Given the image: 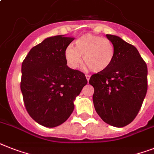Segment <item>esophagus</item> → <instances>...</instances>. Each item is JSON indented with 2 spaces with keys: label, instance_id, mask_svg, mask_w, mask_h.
<instances>
[{
  "label": "esophagus",
  "instance_id": "34e87169",
  "mask_svg": "<svg viewBox=\"0 0 154 154\" xmlns=\"http://www.w3.org/2000/svg\"><path fill=\"white\" fill-rule=\"evenodd\" d=\"M85 77H86V79H87V81H89V79H90V75H88V74H86L85 75Z\"/></svg>",
  "mask_w": 154,
  "mask_h": 154
}]
</instances>
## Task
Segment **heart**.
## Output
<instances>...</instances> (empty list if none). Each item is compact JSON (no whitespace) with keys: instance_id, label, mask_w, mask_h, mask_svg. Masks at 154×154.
<instances>
[{"instance_id":"heart-1","label":"heart","mask_w":154,"mask_h":154,"mask_svg":"<svg viewBox=\"0 0 154 154\" xmlns=\"http://www.w3.org/2000/svg\"><path fill=\"white\" fill-rule=\"evenodd\" d=\"M84 61L94 73H102L112 65L115 57V47L109 39L86 34L75 41V48L68 47L65 57L68 65L78 69Z\"/></svg>"}]
</instances>
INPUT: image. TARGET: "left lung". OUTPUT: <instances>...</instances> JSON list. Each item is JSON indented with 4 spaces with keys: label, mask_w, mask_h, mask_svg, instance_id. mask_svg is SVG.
<instances>
[{
    "label": "left lung",
    "mask_w": 154,
    "mask_h": 154,
    "mask_svg": "<svg viewBox=\"0 0 154 154\" xmlns=\"http://www.w3.org/2000/svg\"><path fill=\"white\" fill-rule=\"evenodd\" d=\"M113 43L115 57L107 70L90 77L92 100L103 122L116 127L131 123L147 92V66L133 45L117 35H106Z\"/></svg>",
    "instance_id": "8db88e82"
}]
</instances>
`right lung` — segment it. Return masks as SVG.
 I'll use <instances>...</instances> for the list:
<instances>
[{"label":"right lung","instance_id":"1","mask_svg":"<svg viewBox=\"0 0 154 154\" xmlns=\"http://www.w3.org/2000/svg\"><path fill=\"white\" fill-rule=\"evenodd\" d=\"M73 37L45 38L31 49L22 63L20 89L25 107L38 124L55 127L66 122L87 80L67 66L65 51Z\"/></svg>","mask_w":154,"mask_h":154}]
</instances>
